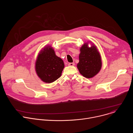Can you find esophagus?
I'll return each mask as SVG.
<instances>
[{"label":"esophagus","mask_w":133,"mask_h":133,"mask_svg":"<svg viewBox=\"0 0 133 133\" xmlns=\"http://www.w3.org/2000/svg\"><path fill=\"white\" fill-rule=\"evenodd\" d=\"M74 65H75V63H68V66H73Z\"/></svg>","instance_id":"esophagus-1"}]
</instances>
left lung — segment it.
I'll use <instances>...</instances> for the list:
<instances>
[{"instance_id": "left-lung-1", "label": "left lung", "mask_w": 133, "mask_h": 133, "mask_svg": "<svg viewBox=\"0 0 133 133\" xmlns=\"http://www.w3.org/2000/svg\"><path fill=\"white\" fill-rule=\"evenodd\" d=\"M88 47V43H85L81 48L79 55V62L77 68L84 77L90 78L97 75L100 71L102 63L101 57L96 46L92 44Z\"/></svg>"}]
</instances>
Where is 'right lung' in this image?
<instances>
[{
    "mask_svg": "<svg viewBox=\"0 0 133 133\" xmlns=\"http://www.w3.org/2000/svg\"><path fill=\"white\" fill-rule=\"evenodd\" d=\"M64 68L63 61L56 55L50 46H46L40 51L35 63L38 76L46 83H52L59 78Z\"/></svg>",
    "mask_w": 133,
    "mask_h": 133,
    "instance_id": "1",
    "label": "right lung"
}]
</instances>
